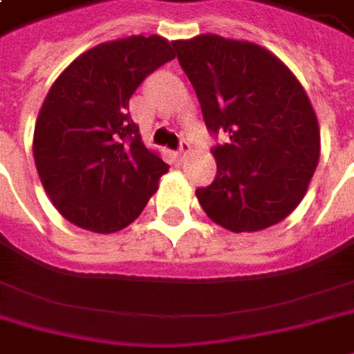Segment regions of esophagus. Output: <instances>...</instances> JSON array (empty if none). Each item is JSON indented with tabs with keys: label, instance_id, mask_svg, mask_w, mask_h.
I'll use <instances>...</instances> for the list:
<instances>
[{
	"label": "esophagus",
	"instance_id": "esophagus-1",
	"mask_svg": "<svg viewBox=\"0 0 354 354\" xmlns=\"http://www.w3.org/2000/svg\"><path fill=\"white\" fill-rule=\"evenodd\" d=\"M189 151H191V143H189V141H181L179 151H177V157H179V159H185L187 155H189Z\"/></svg>",
	"mask_w": 354,
	"mask_h": 354
}]
</instances>
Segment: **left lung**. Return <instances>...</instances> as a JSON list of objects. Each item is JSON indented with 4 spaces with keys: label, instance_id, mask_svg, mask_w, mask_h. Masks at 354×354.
Here are the masks:
<instances>
[{
    "label": "left lung",
    "instance_id": "left-lung-1",
    "mask_svg": "<svg viewBox=\"0 0 354 354\" xmlns=\"http://www.w3.org/2000/svg\"><path fill=\"white\" fill-rule=\"evenodd\" d=\"M201 103L217 175L195 191L207 217L233 233L263 231L301 203L321 155L315 109L291 69L265 47L221 35L173 41Z\"/></svg>",
    "mask_w": 354,
    "mask_h": 354
}]
</instances>
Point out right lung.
<instances>
[{
	"instance_id": "obj_1",
	"label": "right lung",
	"mask_w": 354,
	"mask_h": 354,
	"mask_svg": "<svg viewBox=\"0 0 354 354\" xmlns=\"http://www.w3.org/2000/svg\"><path fill=\"white\" fill-rule=\"evenodd\" d=\"M167 39L131 35L80 55L51 85L33 133L41 185L67 221L93 233L133 223L169 165L129 113L143 80L175 57Z\"/></svg>"
}]
</instances>
